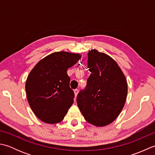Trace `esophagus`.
Masks as SVG:
<instances>
[{
	"label": "esophagus",
	"mask_w": 155,
	"mask_h": 155,
	"mask_svg": "<svg viewBox=\"0 0 155 155\" xmlns=\"http://www.w3.org/2000/svg\"><path fill=\"white\" fill-rule=\"evenodd\" d=\"M74 94H75V97H77V94H78V89H74Z\"/></svg>",
	"instance_id": "obj_1"
}]
</instances>
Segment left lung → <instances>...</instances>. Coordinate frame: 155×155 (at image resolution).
Segmentation results:
<instances>
[{
    "instance_id": "1",
    "label": "left lung",
    "mask_w": 155,
    "mask_h": 155,
    "mask_svg": "<svg viewBox=\"0 0 155 155\" xmlns=\"http://www.w3.org/2000/svg\"><path fill=\"white\" fill-rule=\"evenodd\" d=\"M87 65L91 74L86 87L77 95V105L88 123L106 126L123 109L127 96V80L113 58L95 49L88 52Z\"/></svg>"
}]
</instances>
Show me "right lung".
Listing matches in <instances>:
<instances>
[{
	"mask_svg": "<svg viewBox=\"0 0 155 155\" xmlns=\"http://www.w3.org/2000/svg\"><path fill=\"white\" fill-rule=\"evenodd\" d=\"M78 54L56 52L39 61L29 74L25 90L35 114L45 123L62 121L74 103L67 72L81 58Z\"/></svg>",
	"mask_w": 155,
	"mask_h": 155,
	"instance_id": "obj_1",
	"label": "right lung"
}]
</instances>
